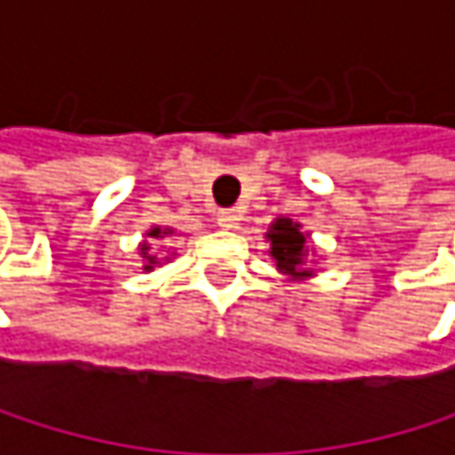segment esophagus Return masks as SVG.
<instances>
[{
    "label": "esophagus",
    "instance_id": "1",
    "mask_svg": "<svg viewBox=\"0 0 455 455\" xmlns=\"http://www.w3.org/2000/svg\"><path fill=\"white\" fill-rule=\"evenodd\" d=\"M216 221H219V227L221 228H236V224H239V211H234V208L219 211Z\"/></svg>",
    "mask_w": 455,
    "mask_h": 455
}]
</instances>
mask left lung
<instances>
[{
	"label": "left lung",
	"mask_w": 455,
	"mask_h": 455,
	"mask_svg": "<svg viewBox=\"0 0 455 455\" xmlns=\"http://www.w3.org/2000/svg\"><path fill=\"white\" fill-rule=\"evenodd\" d=\"M268 255L274 258L276 271L287 282H308L316 276V250L311 244V234L292 219H276L266 231Z\"/></svg>",
	"instance_id": "left-lung-1"
}]
</instances>
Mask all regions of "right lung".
Wrapping results in <instances>:
<instances>
[{"label": "right lung", "mask_w": 455, "mask_h": 455, "mask_svg": "<svg viewBox=\"0 0 455 455\" xmlns=\"http://www.w3.org/2000/svg\"><path fill=\"white\" fill-rule=\"evenodd\" d=\"M144 236H147V239L139 242V255L144 258V266H141V268H144V271H152L160 260H168V258H160V255L152 250V242H163L165 236H173V228L152 227ZM171 255H176V252H171Z\"/></svg>", "instance_id": "1"}]
</instances>
